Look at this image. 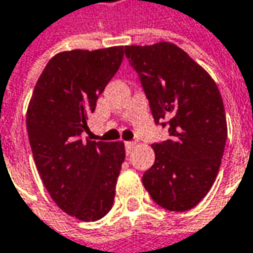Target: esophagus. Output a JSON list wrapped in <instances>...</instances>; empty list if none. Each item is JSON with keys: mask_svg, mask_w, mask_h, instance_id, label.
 <instances>
[{"mask_svg": "<svg viewBox=\"0 0 253 253\" xmlns=\"http://www.w3.org/2000/svg\"><path fill=\"white\" fill-rule=\"evenodd\" d=\"M134 147H135V142H125V148H126V154L132 153Z\"/></svg>", "mask_w": 253, "mask_h": 253, "instance_id": "1", "label": "esophagus"}]
</instances>
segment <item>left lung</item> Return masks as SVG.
<instances>
[{
	"label": "left lung",
	"instance_id": "left-lung-1",
	"mask_svg": "<svg viewBox=\"0 0 253 253\" xmlns=\"http://www.w3.org/2000/svg\"><path fill=\"white\" fill-rule=\"evenodd\" d=\"M125 56L141 79L155 124L170 132V139L153 144L155 163L142 175L144 187L161 208L190 210L220 169L227 138L220 92L208 72L170 42L126 45Z\"/></svg>",
	"mask_w": 253,
	"mask_h": 253
}]
</instances>
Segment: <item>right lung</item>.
Masks as SVG:
<instances>
[{
    "label": "right lung",
    "mask_w": 253,
    "mask_h": 253,
    "mask_svg": "<svg viewBox=\"0 0 253 253\" xmlns=\"http://www.w3.org/2000/svg\"><path fill=\"white\" fill-rule=\"evenodd\" d=\"M124 47L70 50L50 59L33 90L27 132L40 178L54 203L83 220L102 219L114 205L122 141L83 139L86 119L122 63Z\"/></svg>",
    "instance_id": "right-lung-1"
}]
</instances>
